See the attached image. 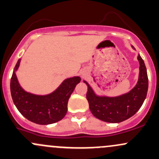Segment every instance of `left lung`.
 I'll return each mask as SVG.
<instances>
[{"mask_svg": "<svg viewBox=\"0 0 159 159\" xmlns=\"http://www.w3.org/2000/svg\"><path fill=\"white\" fill-rule=\"evenodd\" d=\"M131 48L136 50L134 46ZM139 67L138 81L130 91L116 97L98 95L85 80L88 85L87 99L92 114L98 119L109 123H119L132 117L140 109L148 91V76L142 57L137 56Z\"/></svg>", "mask_w": 159, "mask_h": 159, "instance_id": "1", "label": "left lung"}]
</instances>
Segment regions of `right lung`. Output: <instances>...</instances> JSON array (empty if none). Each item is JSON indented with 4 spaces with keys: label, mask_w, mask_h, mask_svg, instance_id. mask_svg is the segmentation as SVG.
<instances>
[{
    "label": "right lung",
    "mask_w": 159,
    "mask_h": 159,
    "mask_svg": "<svg viewBox=\"0 0 159 159\" xmlns=\"http://www.w3.org/2000/svg\"><path fill=\"white\" fill-rule=\"evenodd\" d=\"M21 59L17 61L10 80L12 99L19 111L28 120L38 125H50L65 117L68 101L76 85L81 81L79 76L66 78L52 93L38 95L27 92L21 87L16 76Z\"/></svg>",
    "instance_id": "obj_1"
}]
</instances>
